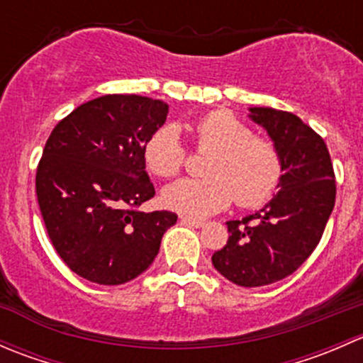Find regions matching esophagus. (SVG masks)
I'll use <instances>...</instances> for the list:
<instances>
[{
  "label": "esophagus",
  "mask_w": 363,
  "mask_h": 363,
  "mask_svg": "<svg viewBox=\"0 0 363 363\" xmlns=\"http://www.w3.org/2000/svg\"><path fill=\"white\" fill-rule=\"evenodd\" d=\"M181 223L186 226H191V228H202V226L205 225L202 219L188 218V216H181Z\"/></svg>",
  "instance_id": "1"
}]
</instances>
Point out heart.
Listing matches in <instances>:
<instances>
[{"label":"heart","mask_w":363,"mask_h":363,"mask_svg":"<svg viewBox=\"0 0 363 363\" xmlns=\"http://www.w3.org/2000/svg\"><path fill=\"white\" fill-rule=\"evenodd\" d=\"M195 145L211 151L203 174L207 179H182L167 186L161 200L172 211L193 218L216 214L235 202L240 207H259L269 202L283 177V156L276 142L256 137L246 123L232 113L216 111L189 126ZM145 167L161 179L181 174L186 149L175 128L163 126L144 147Z\"/></svg>","instance_id":"b5f03b06"}]
</instances>
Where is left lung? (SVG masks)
<instances>
[{
    "mask_svg": "<svg viewBox=\"0 0 363 363\" xmlns=\"http://www.w3.org/2000/svg\"><path fill=\"white\" fill-rule=\"evenodd\" d=\"M283 156L279 193L242 221H228V242L212 255L221 276L244 288L294 274L316 250L335 203V175L323 138L295 113L250 108ZM253 223H251L250 221Z\"/></svg>",
    "mask_w": 363,
    "mask_h": 363,
    "instance_id": "obj_1",
    "label": "left lung"
}]
</instances>
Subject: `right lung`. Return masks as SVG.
<instances>
[{
	"mask_svg": "<svg viewBox=\"0 0 363 363\" xmlns=\"http://www.w3.org/2000/svg\"><path fill=\"white\" fill-rule=\"evenodd\" d=\"M167 113L161 100L107 94L77 107L50 133L36 196L54 250L77 276L105 286L135 279L177 221L174 212L137 211L155 196L144 147Z\"/></svg>",
	"mask_w": 363,
	"mask_h": 363,
	"instance_id": "add662e5",
	"label": "right lung"
}]
</instances>
